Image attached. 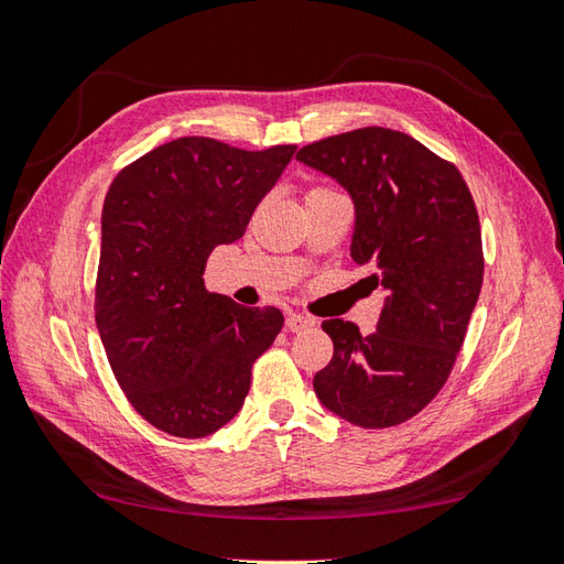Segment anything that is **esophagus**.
Wrapping results in <instances>:
<instances>
[{
  "label": "esophagus",
  "mask_w": 564,
  "mask_h": 564,
  "mask_svg": "<svg viewBox=\"0 0 564 564\" xmlns=\"http://www.w3.org/2000/svg\"><path fill=\"white\" fill-rule=\"evenodd\" d=\"M313 327H315L313 317H305V315H289V317H285V329L293 332V334L313 329Z\"/></svg>",
  "instance_id": "34e87169"
}]
</instances>
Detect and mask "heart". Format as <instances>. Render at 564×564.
Segmentation results:
<instances>
[{
    "mask_svg": "<svg viewBox=\"0 0 564 564\" xmlns=\"http://www.w3.org/2000/svg\"><path fill=\"white\" fill-rule=\"evenodd\" d=\"M313 191H315V188H313Z\"/></svg>",
    "mask_w": 564,
    "mask_h": 564,
    "instance_id": "b5f03b06",
    "label": "heart"
}]
</instances>
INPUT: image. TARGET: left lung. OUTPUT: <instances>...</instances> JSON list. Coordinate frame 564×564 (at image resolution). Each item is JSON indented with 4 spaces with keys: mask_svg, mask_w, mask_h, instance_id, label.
I'll return each instance as SVG.
<instances>
[{
    "mask_svg": "<svg viewBox=\"0 0 564 564\" xmlns=\"http://www.w3.org/2000/svg\"><path fill=\"white\" fill-rule=\"evenodd\" d=\"M297 162L334 178L354 203L351 259L386 293L373 334L322 322L334 356L317 400L364 429L402 424L436 398L482 289V237L460 172L390 128L313 142Z\"/></svg>",
    "mask_w": 564,
    "mask_h": 564,
    "instance_id": "8db88e82",
    "label": "left lung"
}]
</instances>
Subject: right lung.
<instances>
[{"mask_svg":"<svg viewBox=\"0 0 564 564\" xmlns=\"http://www.w3.org/2000/svg\"><path fill=\"white\" fill-rule=\"evenodd\" d=\"M293 152L178 138L128 164L106 194L97 327L126 398L166 434L200 438L230 422L251 364L283 327L281 310L208 293L203 271L215 247L245 235Z\"/></svg>","mask_w":564,"mask_h":564,"instance_id":"add662e5","label":"right lung"}]
</instances>
